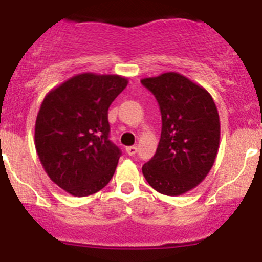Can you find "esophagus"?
<instances>
[{
	"instance_id": "34e87169",
	"label": "esophagus",
	"mask_w": 262,
	"mask_h": 262,
	"mask_svg": "<svg viewBox=\"0 0 262 262\" xmlns=\"http://www.w3.org/2000/svg\"><path fill=\"white\" fill-rule=\"evenodd\" d=\"M136 152H138V148H136L135 145H131V147L126 148V154L128 155V156H134Z\"/></svg>"
}]
</instances>
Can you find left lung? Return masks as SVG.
I'll list each match as a JSON object with an SVG mask.
<instances>
[{"mask_svg": "<svg viewBox=\"0 0 262 262\" xmlns=\"http://www.w3.org/2000/svg\"><path fill=\"white\" fill-rule=\"evenodd\" d=\"M161 113L156 154L142 170L148 184L165 195H181L205 180L219 149L221 123L214 99L185 76L168 72L143 78Z\"/></svg>", "mask_w": 262, "mask_h": 262, "instance_id": "left-lung-1", "label": "left lung"}]
</instances>
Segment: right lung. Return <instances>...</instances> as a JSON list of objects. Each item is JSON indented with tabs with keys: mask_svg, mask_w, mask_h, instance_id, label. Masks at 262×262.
<instances>
[{
	"mask_svg": "<svg viewBox=\"0 0 262 262\" xmlns=\"http://www.w3.org/2000/svg\"><path fill=\"white\" fill-rule=\"evenodd\" d=\"M117 75L81 73L52 89L35 123V148L48 177L75 196L97 193L118 165L107 111L127 86Z\"/></svg>",
	"mask_w": 262,
	"mask_h": 262,
	"instance_id": "right-lung-1",
	"label": "right lung"
}]
</instances>
